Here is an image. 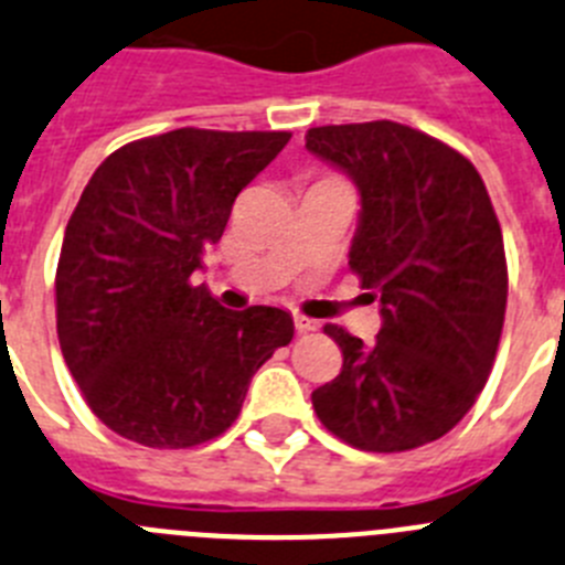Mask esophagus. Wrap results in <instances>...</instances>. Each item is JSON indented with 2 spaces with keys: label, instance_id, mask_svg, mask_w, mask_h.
Segmentation results:
<instances>
[{
  "label": "esophagus",
  "instance_id": "1",
  "mask_svg": "<svg viewBox=\"0 0 565 565\" xmlns=\"http://www.w3.org/2000/svg\"><path fill=\"white\" fill-rule=\"evenodd\" d=\"M295 329H298V332H315V329L320 327L318 320L315 318H307V315H301V312H295Z\"/></svg>",
  "mask_w": 565,
  "mask_h": 565
}]
</instances>
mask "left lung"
<instances>
[{"label": "left lung", "instance_id": "obj_1", "mask_svg": "<svg viewBox=\"0 0 565 565\" xmlns=\"http://www.w3.org/2000/svg\"><path fill=\"white\" fill-rule=\"evenodd\" d=\"M307 149L358 185L349 267L380 301L377 340L323 327L343 369L318 419L360 450L399 454L459 425L490 377L507 309L501 225L472 162L394 120L318 126Z\"/></svg>", "mask_w": 565, "mask_h": 565}]
</instances>
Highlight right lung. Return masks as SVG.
I'll use <instances>...</instances> for the list:
<instances>
[{
  "mask_svg": "<svg viewBox=\"0 0 565 565\" xmlns=\"http://www.w3.org/2000/svg\"><path fill=\"white\" fill-rule=\"evenodd\" d=\"M289 131L174 129L106 157L70 216L55 318L61 354L106 428L146 447L225 434L253 374L292 340L278 307H222L191 281L238 191Z\"/></svg>",
  "mask_w": 565,
  "mask_h": 565,
  "instance_id": "add662e5",
  "label": "right lung"
}]
</instances>
